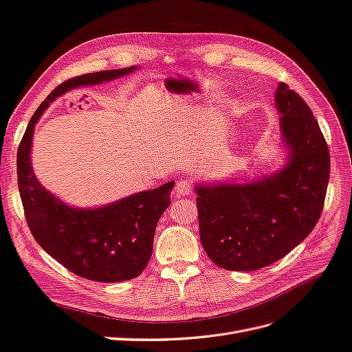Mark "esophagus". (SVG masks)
<instances>
[{"mask_svg":"<svg viewBox=\"0 0 352 352\" xmlns=\"http://www.w3.org/2000/svg\"><path fill=\"white\" fill-rule=\"evenodd\" d=\"M177 196H190L193 193V184L188 179H179L175 184Z\"/></svg>","mask_w":352,"mask_h":352,"instance_id":"34e87169","label":"esophagus"}]
</instances>
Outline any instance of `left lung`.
I'll return each instance as SVG.
<instances>
[{
  "mask_svg": "<svg viewBox=\"0 0 352 352\" xmlns=\"http://www.w3.org/2000/svg\"><path fill=\"white\" fill-rule=\"evenodd\" d=\"M286 166L249 184L199 186L200 242L214 263L255 271L282 259L313 232L324 206L329 147L313 112L294 89H276Z\"/></svg>",
  "mask_w": 352,
  "mask_h": 352,
  "instance_id": "8db88e82",
  "label": "left lung"
}]
</instances>
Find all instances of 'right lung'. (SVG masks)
I'll return each mask as SVG.
<instances>
[{"instance_id": "obj_1", "label": "right lung", "mask_w": 352, "mask_h": 352, "mask_svg": "<svg viewBox=\"0 0 352 352\" xmlns=\"http://www.w3.org/2000/svg\"><path fill=\"white\" fill-rule=\"evenodd\" d=\"M135 66L85 74L56 87L36 109L17 148V186L25 218L45 252L74 274L116 283L143 273L153 252L156 224L169 206L175 182L96 209H75L39 184L31 165L34 126L48 104L81 85L102 84L133 72Z\"/></svg>"}]
</instances>
